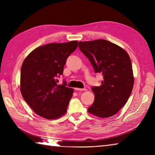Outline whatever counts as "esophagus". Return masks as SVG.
Listing matches in <instances>:
<instances>
[{
  "mask_svg": "<svg viewBox=\"0 0 155 155\" xmlns=\"http://www.w3.org/2000/svg\"><path fill=\"white\" fill-rule=\"evenodd\" d=\"M75 90L76 91H87L86 88H75Z\"/></svg>",
  "mask_w": 155,
  "mask_h": 155,
  "instance_id": "obj_1",
  "label": "esophagus"
}]
</instances>
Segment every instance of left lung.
Listing matches in <instances>:
<instances>
[{
  "mask_svg": "<svg viewBox=\"0 0 155 155\" xmlns=\"http://www.w3.org/2000/svg\"><path fill=\"white\" fill-rule=\"evenodd\" d=\"M94 72L103 76L99 87H93L94 101L88 113L100 118L116 114L133 91L134 77L130 58L119 46L104 39L78 42Z\"/></svg>",
  "mask_w": 155,
  "mask_h": 155,
  "instance_id": "1",
  "label": "left lung"
}]
</instances>
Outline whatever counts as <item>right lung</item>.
<instances>
[{
	"label": "right lung",
	"mask_w": 155,
	"mask_h": 155,
	"mask_svg": "<svg viewBox=\"0 0 155 155\" xmlns=\"http://www.w3.org/2000/svg\"><path fill=\"white\" fill-rule=\"evenodd\" d=\"M78 47L76 41L50 43L32 51L22 64L21 92L35 113L47 119L61 117L67 112L73 89L67 83L57 84L67 58Z\"/></svg>",
	"instance_id": "add662e5"
}]
</instances>
